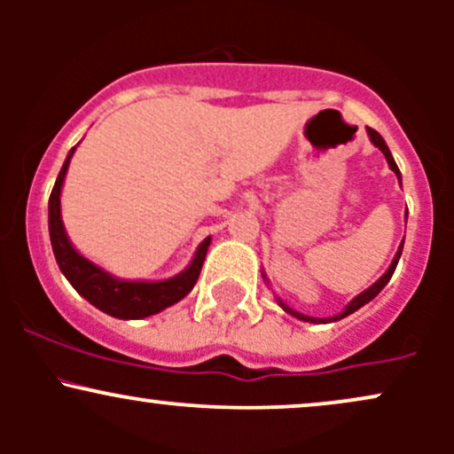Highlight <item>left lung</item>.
Returning a JSON list of instances; mask_svg holds the SVG:
<instances>
[{"label":"left lung","instance_id":"1","mask_svg":"<svg viewBox=\"0 0 454 454\" xmlns=\"http://www.w3.org/2000/svg\"><path fill=\"white\" fill-rule=\"evenodd\" d=\"M367 134H369V138H372V143L376 145V147L382 151L384 153V158H387V161H388V166H390V170H393L395 175H397V179H399V184H401V173H399V168H397V164H395V160H393V155H390V151H388V147H387V143H384V138L380 137V134L376 132V129H372V128H367ZM401 249H403V245H401L399 247V252H397V256L393 258V264H390L388 267V270L387 273L382 275V278H380L376 284L373 286H369L367 290H364V293H361L356 296V299H352V303L346 307V309L341 311V314H337V316H333V317H311V316H305V314H299V311H293L290 309L288 305H284L279 301V305L284 307L286 311H288V314H293L294 317H299V320H305V322H316V325H326V322H335V320H341V317H346V316H350V314H354V311L356 309H361V307L364 305V303H369V301L372 299H376L378 296V293L380 290L384 288V286L388 284L390 281V278H393V273H395V269H397V262H399V256H401Z\"/></svg>","mask_w":454,"mask_h":454}]
</instances>
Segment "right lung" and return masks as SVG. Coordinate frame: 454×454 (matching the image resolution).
Returning a JSON list of instances; mask_svg holds the SVG:
<instances>
[{"label":"right lung","mask_w":454,"mask_h":454,"mask_svg":"<svg viewBox=\"0 0 454 454\" xmlns=\"http://www.w3.org/2000/svg\"><path fill=\"white\" fill-rule=\"evenodd\" d=\"M76 147L70 149L67 158L61 166L59 175L53 185L49 198V232L51 245H53V254L57 264H59L61 273L66 279L74 286V290L81 296H85L91 305L102 309L104 314L121 317V320H140L158 314L166 307L175 305L184 296L194 288L200 275L202 262H205L207 247H209L211 239L207 237L198 247L194 260L184 273L175 275V278L164 281H123L114 279L113 275L104 273L100 267L82 258L81 254L72 247L67 241V234L64 231V222H61V207L59 194L61 185H64V176L67 173V164H70L72 153Z\"/></svg>","instance_id":"obj_1"}]
</instances>
